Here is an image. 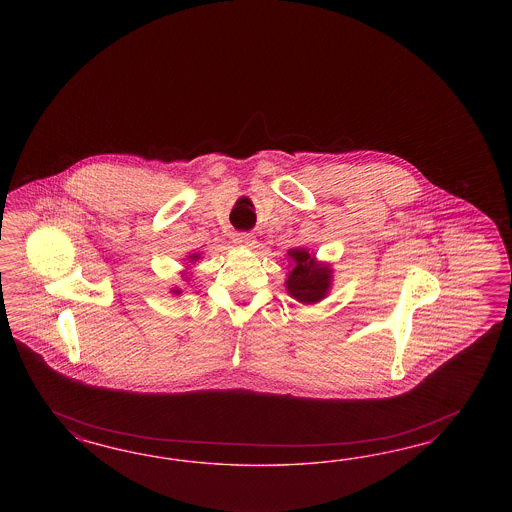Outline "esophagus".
Returning a JSON list of instances; mask_svg holds the SVG:
<instances>
[{"label":"esophagus","instance_id":"34e87169","mask_svg":"<svg viewBox=\"0 0 512 512\" xmlns=\"http://www.w3.org/2000/svg\"><path fill=\"white\" fill-rule=\"evenodd\" d=\"M234 244L244 246V248H251L255 244V236L251 233H236L233 236Z\"/></svg>","mask_w":512,"mask_h":512}]
</instances>
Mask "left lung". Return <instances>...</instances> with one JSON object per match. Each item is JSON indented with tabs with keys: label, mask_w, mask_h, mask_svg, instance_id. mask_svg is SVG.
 <instances>
[{
	"label": "left lung",
	"mask_w": 512,
	"mask_h": 512,
	"mask_svg": "<svg viewBox=\"0 0 512 512\" xmlns=\"http://www.w3.org/2000/svg\"><path fill=\"white\" fill-rule=\"evenodd\" d=\"M289 257L293 259V270L287 278V291L302 304H315L325 298L330 287L328 266L315 263L306 249H291Z\"/></svg>",
	"instance_id": "8db88e82"
}]
</instances>
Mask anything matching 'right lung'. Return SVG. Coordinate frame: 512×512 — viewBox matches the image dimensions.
<instances>
[{
    "label": "right lung",
    "mask_w": 512,
    "mask_h": 512,
    "mask_svg": "<svg viewBox=\"0 0 512 512\" xmlns=\"http://www.w3.org/2000/svg\"><path fill=\"white\" fill-rule=\"evenodd\" d=\"M191 259H199V255H191ZM174 293H180V291H174Z\"/></svg>",
    "instance_id": "right-lung-1"
}]
</instances>
